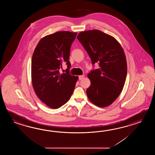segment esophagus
Listing matches in <instances>:
<instances>
[{"mask_svg": "<svg viewBox=\"0 0 155 155\" xmlns=\"http://www.w3.org/2000/svg\"><path fill=\"white\" fill-rule=\"evenodd\" d=\"M84 78V75H80V76H79V80H81L83 79Z\"/></svg>", "mask_w": 155, "mask_h": 155, "instance_id": "esophagus-1", "label": "esophagus"}]
</instances>
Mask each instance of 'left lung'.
<instances>
[{
	"mask_svg": "<svg viewBox=\"0 0 155 155\" xmlns=\"http://www.w3.org/2000/svg\"><path fill=\"white\" fill-rule=\"evenodd\" d=\"M77 39L99 68L87 75L91 85L86 90L90 101L97 106L111 105L122 91L127 76L125 55L119 42L99 30L80 32Z\"/></svg>",
	"mask_w": 155,
	"mask_h": 155,
	"instance_id": "obj_1",
	"label": "left lung"
}]
</instances>
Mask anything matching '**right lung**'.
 Returning <instances> with one entry per match:
<instances>
[{"mask_svg":"<svg viewBox=\"0 0 155 155\" xmlns=\"http://www.w3.org/2000/svg\"><path fill=\"white\" fill-rule=\"evenodd\" d=\"M77 33L58 31L40 40L31 60V79L34 91L42 102L58 109L68 101L75 89L78 76L70 74V51ZM68 68L60 74L63 63Z\"/></svg>","mask_w":155,"mask_h":155,"instance_id":"add662e5","label":"right lung"}]
</instances>
